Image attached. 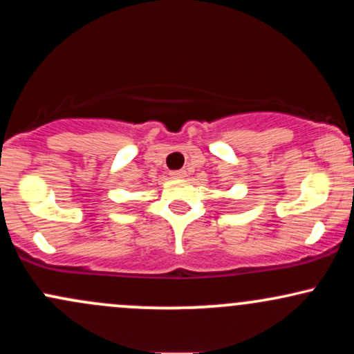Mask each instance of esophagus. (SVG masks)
<instances>
[{
	"label": "esophagus",
	"mask_w": 354,
	"mask_h": 354,
	"mask_svg": "<svg viewBox=\"0 0 354 354\" xmlns=\"http://www.w3.org/2000/svg\"><path fill=\"white\" fill-rule=\"evenodd\" d=\"M169 176L176 178V180H180V178H185L186 176V171H185V169H178V171L169 173Z\"/></svg>",
	"instance_id": "1"
}]
</instances>
